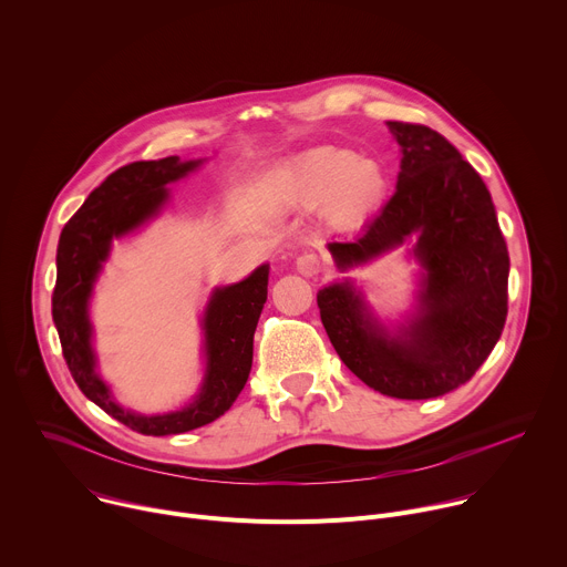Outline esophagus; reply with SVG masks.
I'll list each match as a JSON object with an SVG mask.
<instances>
[{"label": "esophagus", "mask_w": 567, "mask_h": 567, "mask_svg": "<svg viewBox=\"0 0 567 567\" xmlns=\"http://www.w3.org/2000/svg\"><path fill=\"white\" fill-rule=\"evenodd\" d=\"M322 267H326V262H322L320 256H316V254H311V251H305V254H300V256L296 258V269H298V274H302V276H316V274L322 271Z\"/></svg>", "instance_id": "34e87169"}]
</instances>
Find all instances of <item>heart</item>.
Segmentation results:
<instances>
[{
    "mask_svg": "<svg viewBox=\"0 0 567 567\" xmlns=\"http://www.w3.org/2000/svg\"><path fill=\"white\" fill-rule=\"evenodd\" d=\"M278 190L289 208L307 210L320 204L322 219L346 228L379 206L385 193V173L377 161L363 158L350 147L326 145L289 161Z\"/></svg>",
    "mask_w": 567,
    "mask_h": 567,
    "instance_id": "heart-1",
    "label": "heart"
}]
</instances>
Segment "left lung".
I'll list each match as a JSON object with an SVG mask.
<instances>
[{
  "label": "left lung",
  "mask_w": 567,
  "mask_h": 567,
  "mask_svg": "<svg viewBox=\"0 0 567 567\" xmlns=\"http://www.w3.org/2000/svg\"><path fill=\"white\" fill-rule=\"evenodd\" d=\"M401 145L396 190L354 241H332L341 269L363 265L417 235L422 311L401 337L370 318L350 282L318 291L341 361L396 399H433L466 383L498 343L507 318L509 254L492 195L435 130L388 121Z\"/></svg>",
  "instance_id": "1"
}]
</instances>
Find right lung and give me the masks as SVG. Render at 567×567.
Wrapping results in <instances>:
<instances>
[{"mask_svg": "<svg viewBox=\"0 0 567 567\" xmlns=\"http://www.w3.org/2000/svg\"><path fill=\"white\" fill-rule=\"evenodd\" d=\"M197 164L199 161L184 164L179 156H166L158 161H134L118 168L64 224L58 241V278L51 311L66 368L83 394L107 415L136 433L154 437L206 426L233 406L251 372L254 334L267 302V265L258 267L247 280L213 293L204 316L206 379L197 399L179 413L156 417L127 413L114 403L107 385L94 372L87 300L96 274L110 254L112 237L152 217L168 197L166 184L184 177Z\"/></svg>", "mask_w": 567, "mask_h": 567, "instance_id": "right-lung-1", "label": "right lung"}]
</instances>
